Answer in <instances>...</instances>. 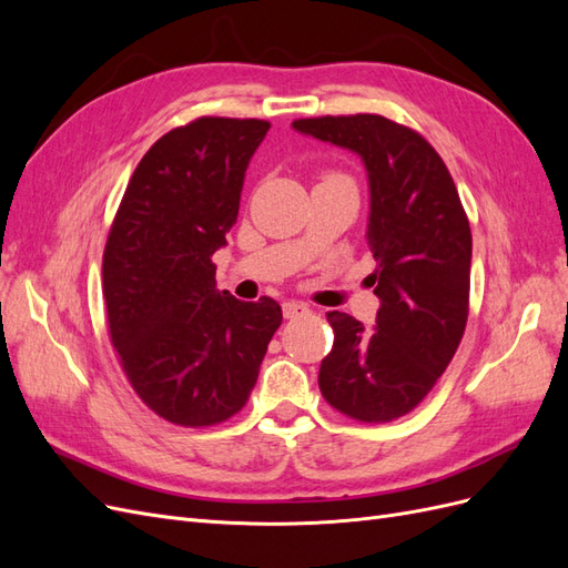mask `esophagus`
Returning <instances> with one entry per match:
<instances>
[{
  "label": "esophagus",
  "mask_w": 568,
  "mask_h": 568,
  "mask_svg": "<svg viewBox=\"0 0 568 568\" xmlns=\"http://www.w3.org/2000/svg\"><path fill=\"white\" fill-rule=\"evenodd\" d=\"M282 311H284V317H286V320H296V317H303V315L311 313V307H307V305L301 303V301H286V303L282 305Z\"/></svg>",
  "instance_id": "esophagus-1"
}]
</instances>
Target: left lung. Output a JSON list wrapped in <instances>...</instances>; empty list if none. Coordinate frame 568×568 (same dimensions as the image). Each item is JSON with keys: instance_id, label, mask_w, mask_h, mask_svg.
Returning <instances> with one entry per match:
<instances>
[{"instance_id": "8db88e82", "label": "left lung", "mask_w": 568, "mask_h": 568, "mask_svg": "<svg viewBox=\"0 0 568 568\" xmlns=\"http://www.w3.org/2000/svg\"><path fill=\"white\" fill-rule=\"evenodd\" d=\"M294 130L357 153L369 180V274L382 305L376 326L326 313L332 353L320 390L343 415L384 424L415 409L450 365L469 315L471 230L436 149L376 115L294 120Z\"/></svg>"}]
</instances>
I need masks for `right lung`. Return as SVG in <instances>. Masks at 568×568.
Masks as SVG:
<instances>
[{
    "mask_svg": "<svg viewBox=\"0 0 568 568\" xmlns=\"http://www.w3.org/2000/svg\"><path fill=\"white\" fill-rule=\"evenodd\" d=\"M267 120L196 118L132 173L104 248L111 343L142 403L178 426H213L248 400L282 307L215 288L213 253L239 215Z\"/></svg>",
    "mask_w": 568,
    "mask_h": 568,
    "instance_id": "add662e5",
    "label": "right lung"
}]
</instances>
